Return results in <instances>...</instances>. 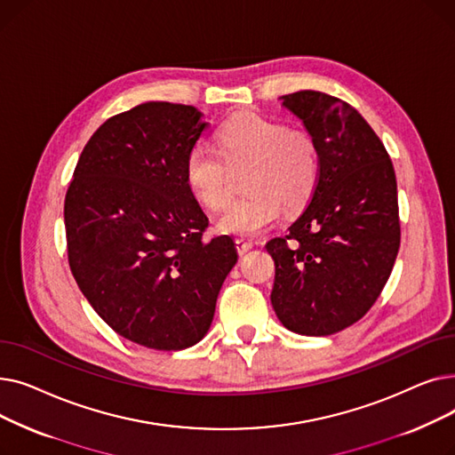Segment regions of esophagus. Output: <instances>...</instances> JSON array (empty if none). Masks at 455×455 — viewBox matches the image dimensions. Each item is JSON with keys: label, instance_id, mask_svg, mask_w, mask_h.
<instances>
[{"label": "esophagus", "instance_id": "esophagus-1", "mask_svg": "<svg viewBox=\"0 0 455 455\" xmlns=\"http://www.w3.org/2000/svg\"><path fill=\"white\" fill-rule=\"evenodd\" d=\"M252 247H254V243L249 242V240H243V237H237V240H235V249H237V252H240V254L249 252Z\"/></svg>", "mask_w": 455, "mask_h": 455}]
</instances>
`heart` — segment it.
<instances>
[{
  "mask_svg": "<svg viewBox=\"0 0 455 455\" xmlns=\"http://www.w3.org/2000/svg\"><path fill=\"white\" fill-rule=\"evenodd\" d=\"M218 151L196 143L186 155V182L206 208L221 210L232 196V172L249 167L243 188L218 221L221 234L252 237L267 228L282 206L297 210L312 197L321 160L314 138L258 114L235 116L215 134Z\"/></svg>",
  "mask_w": 455,
  "mask_h": 455,
  "instance_id": "obj_1",
  "label": "heart"
}]
</instances>
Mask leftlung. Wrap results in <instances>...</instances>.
I'll return each mask as SVG.
<instances>
[{"label":"left lung","instance_id":"8db88e82","mask_svg":"<svg viewBox=\"0 0 455 455\" xmlns=\"http://www.w3.org/2000/svg\"><path fill=\"white\" fill-rule=\"evenodd\" d=\"M319 149L309 204L266 249L271 304L300 336H330L360 321L393 271L400 247L396 177L384 143L348 103L300 90L282 95Z\"/></svg>","mask_w":455,"mask_h":455}]
</instances>
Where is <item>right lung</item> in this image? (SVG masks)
<instances>
[{"label": "right lung", "instance_id": "right-lung-1", "mask_svg": "<svg viewBox=\"0 0 455 455\" xmlns=\"http://www.w3.org/2000/svg\"><path fill=\"white\" fill-rule=\"evenodd\" d=\"M201 116L148 101L107 119L64 201L79 290L116 333L146 348L199 343L237 261L228 235L203 240L208 218L186 182V155L208 125Z\"/></svg>", "mask_w": 455, "mask_h": 455}]
</instances>
